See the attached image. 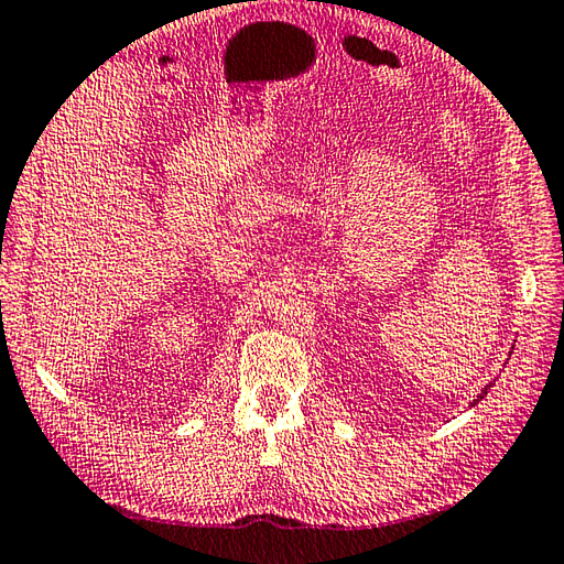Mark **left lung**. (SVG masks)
I'll return each instance as SVG.
<instances>
[{"label": "left lung", "instance_id": "obj_1", "mask_svg": "<svg viewBox=\"0 0 564 564\" xmlns=\"http://www.w3.org/2000/svg\"><path fill=\"white\" fill-rule=\"evenodd\" d=\"M489 389H491V383H489V386H487V389H484V391H481V393L477 395V401H474V403H479V401L484 399V395H487V391H489Z\"/></svg>", "mask_w": 564, "mask_h": 564}]
</instances>
